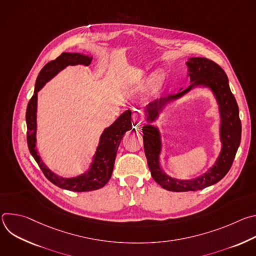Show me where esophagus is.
Listing matches in <instances>:
<instances>
[{
  "mask_svg": "<svg viewBox=\"0 0 256 256\" xmlns=\"http://www.w3.org/2000/svg\"><path fill=\"white\" fill-rule=\"evenodd\" d=\"M132 120H134V126H140V124L144 122V116H142V114H140V112H136V114H134Z\"/></svg>",
  "mask_w": 256,
  "mask_h": 256,
  "instance_id": "1",
  "label": "esophagus"
}]
</instances>
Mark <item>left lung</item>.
Listing matches in <instances>:
<instances>
[{
	"label": "left lung",
	"instance_id": "8db88e82",
	"mask_svg": "<svg viewBox=\"0 0 256 256\" xmlns=\"http://www.w3.org/2000/svg\"><path fill=\"white\" fill-rule=\"evenodd\" d=\"M188 76L190 85L186 89H180L177 94L156 99L144 108L147 120L155 122L163 108L171 101L181 98L196 87L208 88L218 105L221 124L220 140L222 148L214 164L204 174L194 179L181 180L167 175L160 167V154L162 140L159 128L155 126H142V140L144 155L154 180L164 190L170 192H196L204 190L220 181L230 170L241 140V120L239 108L229 86L225 70L214 62L206 58H190L186 62Z\"/></svg>",
	"mask_w": 256,
	"mask_h": 256
}]
</instances>
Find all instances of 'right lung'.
Instances as JSON below:
<instances>
[{"label":"right lung","mask_w":256,"mask_h":256,"mask_svg":"<svg viewBox=\"0 0 256 256\" xmlns=\"http://www.w3.org/2000/svg\"><path fill=\"white\" fill-rule=\"evenodd\" d=\"M92 56L78 52H62L56 60L48 62L40 70L35 83L34 94L27 105L26 124H27V144L30 154L38 164L46 177L60 188L83 192L96 190L103 188L110 179L118 149L124 134L132 128V112L126 110L110 126L106 128L100 136L98 147L93 156V160L88 168L82 174L75 177H62L52 172L42 160L36 149V112H38V93L52 80L58 72L68 66L90 64Z\"/></svg>","instance_id":"1"}]
</instances>
